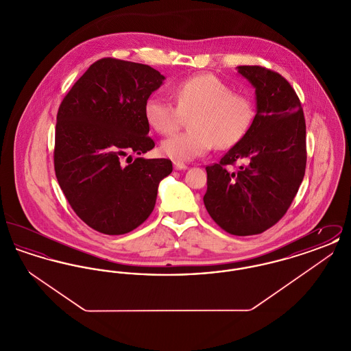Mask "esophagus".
Here are the masks:
<instances>
[{
	"instance_id": "esophagus-1",
	"label": "esophagus",
	"mask_w": 351,
	"mask_h": 351,
	"mask_svg": "<svg viewBox=\"0 0 351 351\" xmlns=\"http://www.w3.org/2000/svg\"><path fill=\"white\" fill-rule=\"evenodd\" d=\"M173 168L176 171H182V169H186L188 167L184 163H180V162H173Z\"/></svg>"
}]
</instances>
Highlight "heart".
<instances>
[{
  "instance_id": "obj_1",
  "label": "heart",
  "mask_w": 351,
  "mask_h": 351,
  "mask_svg": "<svg viewBox=\"0 0 351 351\" xmlns=\"http://www.w3.org/2000/svg\"><path fill=\"white\" fill-rule=\"evenodd\" d=\"M171 102L150 96L143 106V114L152 130L162 135L175 133L184 117L189 130L165 139L160 151L168 158L186 162L205 155L216 146L226 150L239 143L249 133L256 116L255 102L250 95L233 92L212 73H201L175 84Z\"/></svg>"
}]
</instances>
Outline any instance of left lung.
<instances>
[{
    "mask_svg": "<svg viewBox=\"0 0 351 351\" xmlns=\"http://www.w3.org/2000/svg\"><path fill=\"white\" fill-rule=\"evenodd\" d=\"M237 68L255 88L256 116L245 138L205 168L204 204L219 228L243 237L263 233L285 215L304 179L306 143L291 84L261 66Z\"/></svg>",
    "mask_w": 351,
    "mask_h": 351,
    "instance_id": "left-lung-1",
    "label": "left lung"
}]
</instances>
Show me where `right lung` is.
I'll list each match as a JSON object with an SVG mask.
<instances>
[{
  "label": "right lung",
  "instance_id": "1",
  "mask_svg": "<svg viewBox=\"0 0 351 351\" xmlns=\"http://www.w3.org/2000/svg\"><path fill=\"white\" fill-rule=\"evenodd\" d=\"M165 79L150 66L104 58L85 71L59 106L56 179L75 213L100 233H129L143 223L154 210L159 183L172 172L168 159L133 160L129 155L155 146L143 106Z\"/></svg>",
  "mask_w": 351,
  "mask_h": 351
}]
</instances>
